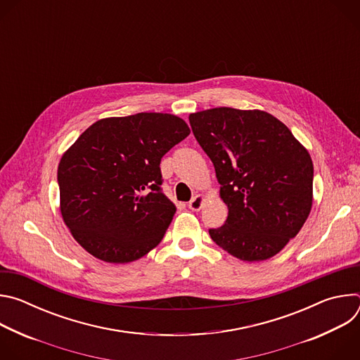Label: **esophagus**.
<instances>
[{"mask_svg":"<svg viewBox=\"0 0 360 360\" xmlns=\"http://www.w3.org/2000/svg\"><path fill=\"white\" fill-rule=\"evenodd\" d=\"M203 202H205V196H202V195H196V196H193V198L189 200V205H188V207H189V210H191V211L198 212V211H200Z\"/></svg>","mask_w":360,"mask_h":360,"instance_id":"esophagus-1","label":"esophagus"}]
</instances>
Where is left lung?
I'll use <instances>...</instances> for the list:
<instances>
[{"label":"left lung","instance_id":"1","mask_svg":"<svg viewBox=\"0 0 360 360\" xmlns=\"http://www.w3.org/2000/svg\"><path fill=\"white\" fill-rule=\"evenodd\" d=\"M192 132L211 158L225 225L212 240L235 258L266 261L297 235L312 210L314 164L289 128L261 110L228 107L189 115Z\"/></svg>","mask_w":360,"mask_h":360}]
</instances>
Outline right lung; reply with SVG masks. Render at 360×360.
<instances>
[{
    "instance_id": "obj_1",
    "label": "right lung",
    "mask_w": 360,
    "mask_h": 360,
    "mask_svg": "<svg viewBox=\"0 0 360 360\" xmlns=\"http://www.w3.org/2000/svg\"><path fill=\"white\" fill-rule=\"evenodd\" d=\"M191 129L172 114L139 112L94 122L58 165L60 210L96 259L134 262L164 238L176 207L161 189V158Z\"/></svg>"
}]
</instances>
